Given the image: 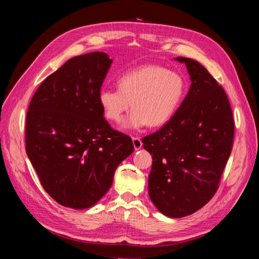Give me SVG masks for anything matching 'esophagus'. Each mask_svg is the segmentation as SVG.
Wrapping results in <instances>:
<instances>
[{
  "mask_svg": "<svg viewBox=\"0 0 259 259\" xmlns=\"http://www.w3.org/2000/svg\"><path fill=\"white\" fill-rule=\"evenodd\" d=\"M133 145H134L135 150H139V149L143 147L142 139H140L139 137H133Z\"/></svg>",
  "mask_w": 259,
  "mask_h": 259,
  "instance_id": "34e87169",
  "label": "esophagus"
}]
</instances>
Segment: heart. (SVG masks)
<instances>
[{"mask_svg": "<svg viewBox=\"0 0 259 259\" xmlns=\"http://www.w3.org/2000/svg\"><path fill=\"white\" fill-rule=\"evenodd\" d=\"M116 84L117 90H101L98 101L104 115L114 123H120L132 106L133 111L124 123L126 128L147 124L162 126L174 116L186 95L184 76L158 65L130 70L119 76Z\"/></svg>", "mask_w": 259, "mask_h": 259, "instance_id": "obj_1", "label": "heart"}]
</instances>
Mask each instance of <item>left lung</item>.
Wrapping results in <instances>:
<instances>
[{
	"instance_id": "left-lung-1",
	"label": "left lung",
	"mask_w": 259,
	"mask_h": 259,
	"mask_svg": "<svg viewBox=\"0 0 259 259\" xmlns=\"http://www.w3.org/2000/svg\"><path fill=\"white\" fill-rule=\"evenodd\" d=\"M185 62L191 86L171 119L143 138L152 155L149 195L168 217L193 214L214 197L233 145L234 121L224 89L199 61Z\"/></svg>"
}]
</instances>
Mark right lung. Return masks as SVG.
I'll return each mask as SVG.
<instances>
[{"label":"right lung","mask_w":259,"mask_h":259,"mask_svg":"<svg viewBox=\"0 0 259 259\" xmlns=\"http://www.w3.org/2000/svg\"><path fill=\"white\" fill-rule=\"evenodd\" d=\"M112 59L93 52L69 59L38 86L26 117V151L42 187L60 205L93 206L110 189L131 137L105 120L98 101Z\"/></svg>","instance_id":"1"}]
</instances>
